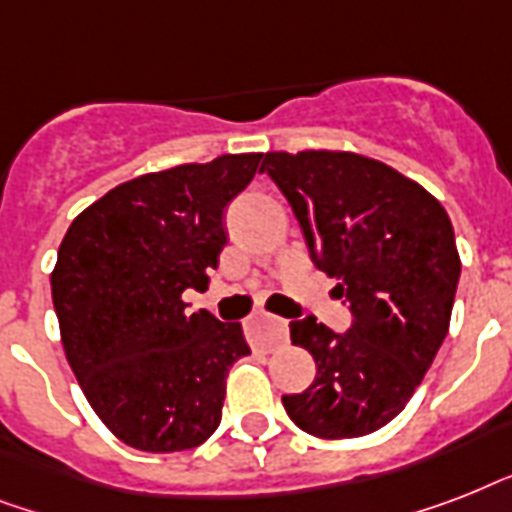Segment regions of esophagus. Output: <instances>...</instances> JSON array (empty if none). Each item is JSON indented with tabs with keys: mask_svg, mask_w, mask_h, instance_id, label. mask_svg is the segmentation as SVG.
<instances>
[{
	"mask_svg": "<svg viewBox=\"0 0 512 512\" xmlns=\"http://www.w3.org/2000/svg\"><path fill=\"white\" fill-rule=\"evenodd\" d=\"M247 329H249V340L252 345L263 350H273L276 345L281 342H287V321L284 319H276L271 313L265 311H255L249 316L247 321Z\"/></svg>",
	"mask_w": 512,
	"mask_h": 512,
	"instance_id": "esophagus-1",
	"label": "esophagus"
}]
</instances>
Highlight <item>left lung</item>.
I'll use <instances>...</instances> for the list:
<instances>
[{"instance_id": "left-lung-1", "label": "left lung", "mask_w": 512, "mask_h": 512, "mask_svg": "<svg viewBox=\"0 0 512 512\" xmlns=\"http://www.w3.org/2000/svg\"><path fill=\"white\" fill-rule=\"evenodd\" d=\"M260 172L353 313L342 335L313 316L289 321L316 380L281 404L311 436L374 433L404 409L449 332L462 268L452 220L420 183L350 151H271Z\"/></svg>"}]
</instances>
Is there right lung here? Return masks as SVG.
I'll return each mask as SVG.
<instances>
[{
  "mask_svg": "<svg viewBox=\"0 0 512 512\" xmlns=\"http://www.w3.org/2000/svg\"><path fill=\"white\" fill-rule=\"evenodd\" d=\"M263 154H225L116 185L66 231L50 276L60 340L103 425L140 452H183L220 425L249 356L239 321L188 313L225 247L223 212Z\"/></svg>",
  "mask_w": 512,
  "mask_h": 512,
  "instance_id": "right-lung-1",
  "label": "right lung"
}]
</instances>
